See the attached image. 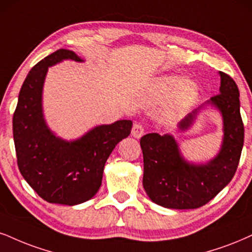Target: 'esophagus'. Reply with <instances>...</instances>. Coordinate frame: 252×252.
Returning <instances> with one entry per match:
<instances>
[{"instance_id":"obj_1","label":"esophagus","mask_w":252,"mask_h":252,"mask_svg":"<svg viewBox=\"0 0 252 252\" xmlns=\"http://www.w3.org/2000/svg\"><path fill=\"white\" fill-rule=\"evenodd\" d=\"M132 135L136 139H140L142 135H144V127L140 124L135 123L132 127Z\"/></svg>"}]
</instances>
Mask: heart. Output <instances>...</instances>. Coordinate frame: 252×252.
<instances>
[{"mask_svg":"<svg viewBox=\"0 0 252 252\" xmlns=\"http://www.w3.org/2000/svg\"><path fill=\"white\" fill-rule=\"evenodd\" d=\"M150 101L163 100L159 111V120L163 124H176L188 114L198 100L200 89L190 78L176 74L155 77L150 84Z\"/></svg>","mask_w":252,"mask_h":252,"instance_id":"1","label":"heart"}]
</instances>
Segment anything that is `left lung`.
Listing matches in <instances>:
<instances>
[{
    "label": "left lung",
    "instance_id": "obj_1",
    "mask_svg": "<svg viewBox=\"0 0 252 252\" xmlns=\"http://www.w3.org/2000/svg\"><path fill=\"white\" fill-rule=\"evenodd\" d=\"M220 94L214 95L179 123L187 131L197 113L207 105L221 113L223 140L220 152L206 163L183 158L172 134L150 133L140 139L144 155L145 191L154 203L169 209H196L208 203L234 178L244 144V126L240 112V91L235 80L220 72Z\"/></svg>",
    "mask_w": 252,
    "mask_h": 252
}]
</instances>
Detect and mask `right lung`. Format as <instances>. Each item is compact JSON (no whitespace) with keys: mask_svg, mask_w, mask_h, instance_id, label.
<instances>
[{"mask_svg":"<svg viewBox=\"0 0 252 252\" xmlns=\"http://www.w3.org/2000/svg\"><path fill=\"white\" fill-rule=\"evenodd\" d=\"M65 60L84 62L60 49L30 70L18 94L12 133L18 169L30 187L49 203L76 206L97 194L108 157L129 135L133 123L95 126L71 141L56 135L43 114V86L49 67Z\"/></svg>","mask_w":252,"mask_h":252,"instance_id":"1","label":"right lung"}]
</instances>
